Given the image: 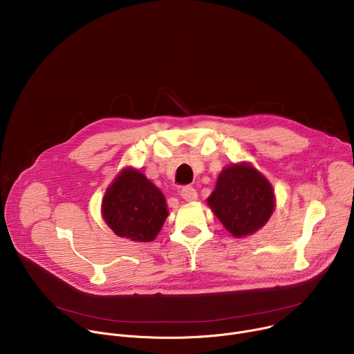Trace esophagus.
<instances>
[{
	"label": "esophagus",
	"mask_w": 354,
	"mask_h": 354,
	"mask_svg": "<svg viewBox=\"0 0 354 354\" xmlns=\"http://www.w3.org/2000/svg\"><path fill=\"white\" fill-rule=\"evenodd\" d=\"M180 196L187 200V201H193L197 198V192L194 187L192 186H185L182 190H180Z\"/></svg>",
	"instance_id": "esophagus-1"
}]
</instances>
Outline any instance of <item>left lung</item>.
Returning a JSON list of instances; mask_svg holds the SVG:
<instances>
[{"mask_svg": "<svg viewBox=\"0 0 354 354\" xmlns=\"http://www.w3.org/2000/svg\"><path fill=\"white\" fill-rule=\"evenodd\" d=\"M207 203L234 236L262 228L274 209V193L265 176L248 164L225 168Z\"/></svg>", "mask_w": 354, "mask_h": 354, "instance_id": "left-lung-1", "label": "left lung"}]
</instances>
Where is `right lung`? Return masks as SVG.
<instances>
[{
  "mask_svg": "<svg viewBox=\"0 0 354 354\" xmlns=\"http://www.w3.org/2000/svg\"><path fill=\"white\" fill-rule=\"evenodd\" d=\"M102 213L115 234L137 242L153 241L168 216L161 190L134 169H124L106 190Z\"/></svg>",
  "mask_w": 354,
  "mask_h": 354,
  "instance_id": "right-lung-1",
  "label": "right lung"
}]
</instances>
